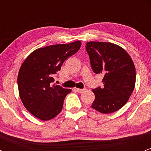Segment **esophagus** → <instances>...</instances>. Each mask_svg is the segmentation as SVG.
Masks as SVG:
<instances>
[{
    "instance_id": "34e87169",
    "label": "esophagus",
    "mask_w": 151,
    "mask_h": 151,
    "mask_svg": "<svg viewBox=\"0 0 151 151\" xmlns=\"http://www.w3.org/2000/svg\"><path fill=\"white\" fill-rule=\"evenodd\" d=\"M85 90H86V88H83V89H80V88H74V91H76L78 93H83L84 91H85Z\"/></svg>"
}]
</instances>
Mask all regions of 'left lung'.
Returning a JSON list of instances; mask_svg holds the SVG:
<instances>
[{"label":"left lung","mask_w":151,"mask_h":151,"mask_svg":"<svg viewBox=\"0 0 151 151\" xmlns=\"http://www.w3.org/2000/svg\"><path fill=\"white\" fill-rule=\"evenodd\" d=\"M85 50L91 68L103 76L104 87L93 89L95 100L91 107L109 114L123 107L132 95L136 71L132 58L122 47L109 42H87Z\"/></svg>","instance_id":"1"}]
</instances>
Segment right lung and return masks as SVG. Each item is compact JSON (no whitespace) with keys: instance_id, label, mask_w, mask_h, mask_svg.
<instances>
[{"instance_id":"obj_1","label":"right lung","mask_w":151,"mask_h":151,"mask_svg":"<svg viewBox=\"0 0 151 151\" xmlns=\"http://www.w3.org/2000/svg\"><path fill=\"white\" fill-rule=\"evenodd\" d=\"M81 42L55 45L34 50L19 68L17 77L19 96L27 109L42 121L57 116L71 89L52 85L63 62L75 54Z\"/></svg>"}]
</instances>
